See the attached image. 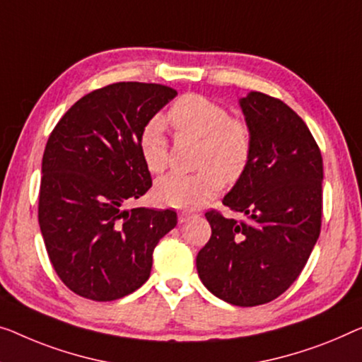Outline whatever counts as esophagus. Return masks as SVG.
<instances>
[{
	"label": "esophagus",
	"mask_w": 362,
	"mask_h": 362,
	"mask_svg": "<svg viewBox=\"0 0 362 362\" xmlns=\"http://www.w3.org/2000/svg\"><path fill=\"white\" fill-rule=\"evenodd\" d=\"M190 218H193V214H192V213H187V211H182V213H179V223H180V224L187 223V221H190Z\"/></svg>",
	"instance_id": "1"
}]
</instances>
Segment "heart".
Here are the masks:
<instances>
[{"label": "heart", "mask_w": 362, "mask_h": 362, "mask_svg": "<svg viewBox=\"0 0 362 362\" xmlns=\"http://www.w3.org/2000/svg\"><path fill=\"white\" fill-rule=\"evenodd\" d=\"M170 125L182 136L202 141L197 174H169L156 183V198L172 208L195 209L206 204L223 188L245 174L253 154L249 123L230 117L224 105L199 94H185L167 113ZM139 153L149 172L159 174L169 164L163 123H146L138 138Z\"/></svg>", "instance_id": "heart-1"}]
</instances>
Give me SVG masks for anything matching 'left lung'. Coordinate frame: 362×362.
I'll use <instances>...</instances> for the list:
<instances>
[{"label":"left lung","mask_w":362,"mask_h":362,"mask_svg":"<svg viewBox=\"0 0 362 362\" xmlns=\"http://www.w3.org/2000/svg\"><path fill=\"white\" fill-rule=\"evenodd\" d=\"M253 134L245 174L223 204L244 221L208 211V244L197 269L216 298L267 304L293 284L320 235L323 160L304 120L283 100L250 93L239 100Z\"/></svg>","instance_id":"8db88e82"}]
</instances>
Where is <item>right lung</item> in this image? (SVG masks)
Wrapping results in <instances>:
<instances>
[{
	"label": "right lung",
	"instance_id": "1",
	"mask_svg": "<svg viewBox=\"0 0 362 362\" xmlns=\"http://www.w3.org/2000/svg\"><path fill=\"white\" fill-rule=\"evenodd\" d=\"M175 95L163 84L105 86L81 97L48 136L39 224L57 274L81 298L107 302L141 288L154 247L177 226L172 209L125 208L153 185L139 133Z\"/></svg>",
	"mask_w": 362,
	"mask_h": 362
}]
</instances>
